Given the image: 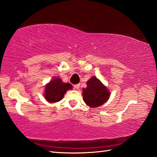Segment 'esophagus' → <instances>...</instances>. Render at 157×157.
<instances>
[{"mask_svg": "<svg viewBox=\"0 0 157 157\" xmlns=\"http://www.w3.org/2000/svg\"><path fill=\"white\" fill-rule=\"evenodd\" d=\"M74 87H75V89H76V90H78V89L80 88V84H76V85H74Z\"/></svg>", "mask_w": 157, "mask_h": 157, "instance_id": "esophagus-1", "label": "esophagus"}]
</instances>
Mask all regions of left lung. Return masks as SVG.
I'll list each match as a JSON object with an SVG mask.
<instances>
[{
  "instance_id": "8db88e82",
  "label": "left lung",
  "mask_w": 157,
  "mask_h": 157,
  "mask_svg": "<svg viewBox=\"0 0 157 157\" xmlns=\"http://www.w3.org/2000/svg\"><path fill=\"white\" fill-rule=\"evenodd\" d=\"M110 93L96 76L87 82V87L82 89V98L86 105L90 107H98L107 101Z\"/></svg>"
}]
</instances>
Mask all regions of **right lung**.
I'll list each match as a JSON object with an SVG mask.
<instances>
[{"instance_id": "1", "label": "right lung", "mask_w": 157, "mask_h": 157, "mask_svg": "<svg viewBox=\"0 0 157 157\" xmlns=\"http://www.w3.org/2000/svg\"><path fill=\"white\" fill-rule=\"evenodd\" d=\"M71 89H72V85L65 83L61 78L55 77L46 85L44 96L48 102H57L61 100L66 91Z\"/></svg>"}]
</instances>
